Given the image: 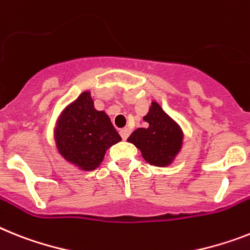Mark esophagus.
Listing matches in <instances>:
<instances>
[{
    "mask_svg": "<svg viewBox=\"0 0 250 250\" xmlns=\"http://www.w3.org/2000/svg\"><path fill=\"white\" fill-rule=\"evenodd\" d=\"M119 133H121V137L125 141V140H127V138H128V136H129V129L128 128H123V129H121V132H119Z\"/></svg>",
    "mask_w": 250,
    "mask_h": 250,
    "instance_id": "1",
    "label": "esophagus"
}]
</instances>
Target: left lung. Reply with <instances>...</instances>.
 I'll return each instance as SVG.
<instances>
[{
    "label": "left lung",
    "instance_id": "8db88e82",
    "mask_svg": "<svg viewBox=\"0 0 250 250\" xmlns=\"http://www.w3.org/2000/svg\"><path fill=\"white\" fill-rule=\"evenodd\" d=\"M144 121L148 123L147 128L136 129L127 141L141 151L148 164L159 167L170 164L182 144L179 127L157 103L151 104L150 112L144 117Z\"/></svg>",
    "mask_w": 250,
    "mask_h": 250
}]
</instances>
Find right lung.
<instances>
[{"label":"right lung","instance_id":"obj_1","mask_svg":"<svg viewBox=\"0 0 250 250\" xmlns=\"http://www.w3.org/2000/svg\"><path fill=\"white\" fill-rule=\"evenodd\" d=\"M56 137L64 159L83 170L99 167L108 147L122 140L108 115L94 108L89 91L64 110Z\"/></svg>","mask_w":250,"mask_h":250}]
</instances>
